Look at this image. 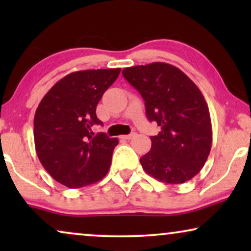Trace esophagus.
Listing matches in <instances>:
<instances>
[{
	"instance_id": "esophagus-1",
	"label": "esophagus",
	"mask_w": 251,
	"mask_h": 251,
	"mask_svg": "<svg viewBox=\"0 0 251 251\" xmlns=\"http://www.w3.org/2000/svg\"><path fill=\"white\" fill-rule=\"evenodd\" d=\"M137 136V133L136 132H132V133H129V135H125V136H122L121 138H123V139H132L133 137H136Z\"/></svg>"
}]
</instances>
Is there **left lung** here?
Returning <instances> with one entry per match:
<instances>
[{
    "label": "left lung",
    "instance_id": "left-lung-1",
    "mask_svg": "<svg viewBox=\"0 0 251 251\" xmlns=\"http://www.w3.org/2000/svg\"><path fill=\"white\" fill-rule=\"evenodd\" d=\"M123 76L145 101L146 116L161 126L140 157L150 176L181 184L200 173L211 150L210 113L203 95L179 68L152 63L125 68Z\"/></svg>",
    "mask_w": 251,
    "mask_h": 251
}]
</instances>
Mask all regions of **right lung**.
I'll use <instances>...</instances> for the list:
<instances>
[{
  "label": "right lung",
  "instance_id": "obj_1",
  "mask_svg": "<svg viewBox=\"0 0 251 251\" xmlns=\"http://www.w3.org/2000/svg\"><path fill=\"white\" fill-rule=\"evenodd\" d=\"M121 68L78 71L66 75L47 92L34 116V142L40 162L58 183L80 188L108 173L119 144L91 126H102L96 108Z\"/></svg>",
  "mask_w": 251,
  "mask_h": 251
}]
</instances>
